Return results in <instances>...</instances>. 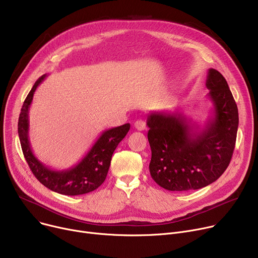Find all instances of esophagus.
Returning a JSON list of instances; mask_svg holds the SVG:
<instances>
[{"label": "esophagus", "instance_id": "esophagus-1", "mask_svg": "<svg viewBox=\"0 0 258 258\" xmlns=\"http://www.w3.org/2000/svg\"><path fill=\"white\" fill-rule=\"evenodd\" d=\"M135 127H136V130H138V131H144V130H146V123L143 121V120H137V121L135 122Z\"/></svg>", "mask_w": 258, "mask_h": 258}]
</instances>
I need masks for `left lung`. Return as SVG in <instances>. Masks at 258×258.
<instances>
[{
  "label": "left lung",
  "mask_w": 258,
  "mask_h": 258,
  "mask_svg": "<svg viewBox=\"0 0 258 258\" xmlns=\"http://www.w3.org/2000/svg\"><path fill=\"white\" fill-rule=\"evenodd\" d=\"M214 110L203 127L180 114L150 113L147 137L152 179L168 191L198 190L227 169L238 126L237 106L228 84L211 68L207 78Z\"/></svg>",
  "instance_id": "1"
}]
</instances>
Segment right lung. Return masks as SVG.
Listing matches in <instances>:
<instances>
[{
	"label": "right lung",
	"instance_id": "add662e5",
	"mask_svg": "<svg viewBox=\"0 0 258 258\" xmlns=\"http://www.w3.org/2000/svg\"><path fill=\"white\" fill-rule=\"evenodd\" d=\"M46 78L41 76L26 97L19 118V137L25 159L35 177L49 190L62 195L76 196L90 193L105 181L113 152L130 131V123L102 132L87 154L76 166L54 170L41 163L31 149L29 141V109L34 92Z\"/></svg>",
	"mask_w": 258,
	"mask_h": 258
}]
</instances>
